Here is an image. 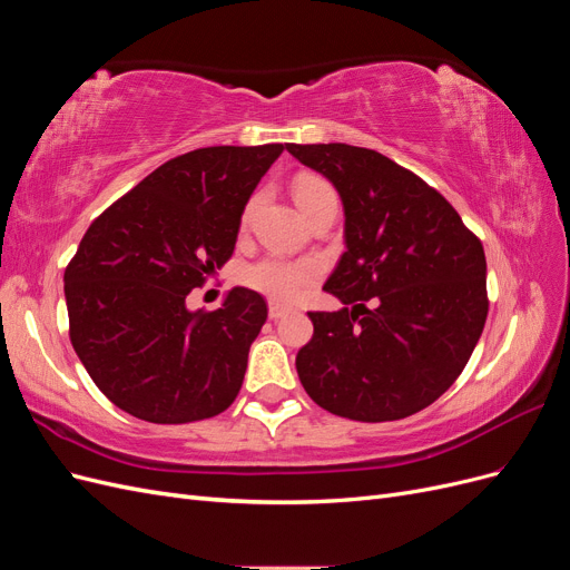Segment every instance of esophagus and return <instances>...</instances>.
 Returning a JSON list of instances; mask_svg holds the SVG:
<instances>
[{
    "instance_id": "esophagus-1",
    "label": "esophagus",
    "mask_w": 570,
    "mask_h": 570,
    "mask_svg": "<svg viewBox=\"0 0 570 570\" xmlns=\"http://www.w3.org/2000/svg\"><path fill=\"white\" fill-rule=\"evenodd\" d=\"M292 308L287 306V304H281V302H268V316L273 318V321H278V318H283L285 314H289Z\"/></svg>"
}]
</instances>
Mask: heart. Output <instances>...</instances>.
<instances>
[{"mask_svg": "<svg viewBox=\"0 0 570 570\" xmlns=\"http://www.w3.org/2000/svg\"><path fill=\"white\" fill-rule=\"evenodd\" d=\"M292 195H295V202L306 218L327 204H337V193L331 180L316 174L295 176V180H292ZM318 273L321 268L312 258H287L283 254H266L256 258L254 264L245 266L243 283L271 299L289 302L308 283H314Z\"/></svg>", "mask_w": 570, "mask_h": 570, "instance_id": "heart-1", "label": "heart"}]
</instances>
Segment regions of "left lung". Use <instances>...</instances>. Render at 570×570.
<instances>
[{"label": "left lung", "instance_id": "obj_1", "mask_svg": "<svg viewBox=\"0 0 570 570\" xmlns=\"http://www.w3.org/2000/svg\"><path fill=\"white\" fill-rule=\"evenodd\" d=\"M344 206L337 268L323 285L344 306L308 312L297 354L312 400L342 419L400 421L454 385L488 318L482 243L435 187L381 151L287 145Z\"/></svg>", "mask_w": 570, "mask_h": 570}]
</instances>
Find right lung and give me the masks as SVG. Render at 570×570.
I'll return each mask as SVG.
<instances>
[{
    "label": "right lung",
    "instance_id": "obj_1",
    "mask_svg": "<svg viewBox=\"0 0 570 570\" xmlns=\"http://www.w3.org/2000/svg\"><path fill=\"white\" fill-rule=\"evenodd\" d=\"M283 145L180 154L99 214L63 273L68 335L95 385L135 419L218 416L243 387L264 297L233 287L216 312L185 299L233 256L254 187Z\"/></svg>",
    "mask_w": 570,
    "mask_h": 570
}]
</instances>
